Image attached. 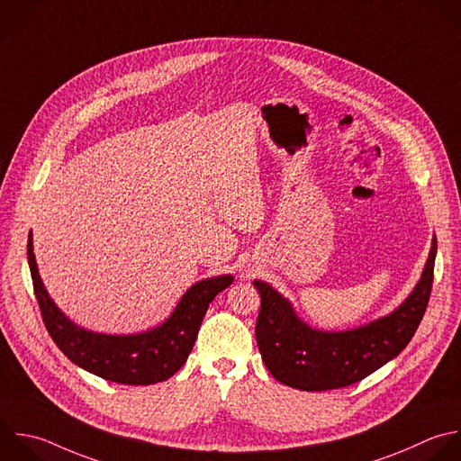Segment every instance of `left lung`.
<instances>
[{
  "mask_svg": "<svg viewBox=\"0 0 461 461\" xmlns=\"http://www.w3.org/2000/svg\"><path fill=\"white\" fill-rule=\"evenodd\" d=\"M436 238L420 281L389 315L346 331L313 330L288 299L268 283L254 281L261 295L256 340L270 375L295 389L328 391L351 385L394 358L412 339L429 303Z\"/></svg>",
  "mask_w": 461,
  "mask_h": 461,
  "instance_id": "8db88e82",
  "label": "left lung"
}]
</instances>
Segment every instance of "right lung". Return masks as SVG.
<instances>
[{"label": "right lung", "instance_id": "right-lung-1", "mask_svg": "<svg viewBox=\"0 0 461 461\" xmlns=\"http://www.w3.org/2000/svg\"><path fill=\"white\" fill-rule=\"evenodd\" d=\"M27 256L43 322L58 348L79 367L128 385H149L173 376L194 346L209 303L234 281L232 276L198 281L160 326L135 335H106L77 326L56 306L38 272L32 232Z\"/></svg>", "mask_w": 461, "mask_h": 461}]
</instances>
